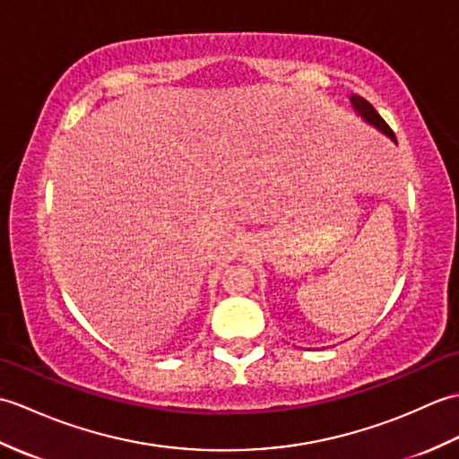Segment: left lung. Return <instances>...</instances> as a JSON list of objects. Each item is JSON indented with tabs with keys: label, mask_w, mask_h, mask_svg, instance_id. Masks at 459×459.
Wrapping results in <instances>:
<instances>
[{
	"label": "left lung",
	"mask_w": 459,
	"mask_h": 459,
	"mask_svg": "<svg viewBox=\"0 0 459 459\" xmlns=\"http://www.w3.org/2000/svg\"><path fill=\"white\" fill-rule=\"evenodd\" d=\"M351 104H353V108H355V112L360 116V118H363L365 122H368L370 126H375L377 130H380L383 134H386L388 138H391L393 142H396V138H394V132L388 128V124L380 118V114L373 108V104L370 102H367L363 96H351Z\"/></svg>",
	"instance_id": "left-lung-1"
}]
</instances>
